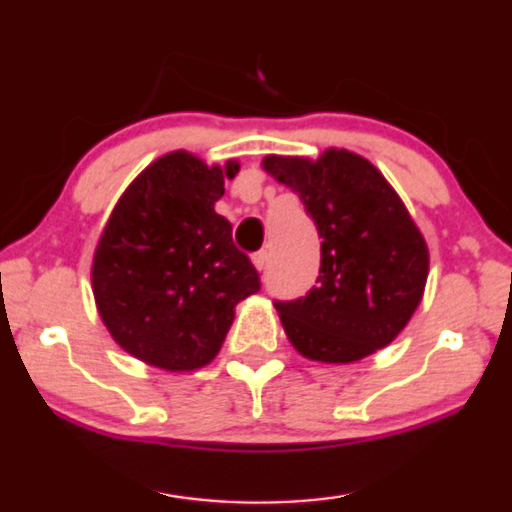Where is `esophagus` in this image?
<instances>
[{"label": "esophagus", "mask_w": 512, "mask_h": 512, "mask_svg": "<svg viewBox=\"0 0 512 512\" xmlns=\"http://www.w3.org/2000/svg\"><path fill=\"white\" fill-rule=\"evenodd\" d=\"M253 264L259 271H264L266 264H269V253H266V250H259V253L253 255Z\"/></svg>", "instance_id": "esophagus-1"}]
</instances>
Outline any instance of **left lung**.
Wrapping results in <instances>:
<instances>
[{"mask_svg": "<svg viewBox=\"0 0 512 512\" xmlns=\"http://www.w3.org/2000/svg\"><path fill=\"white\" fill-rule=\"evenodd\" d=\"M299 194L320 243V276L304 297L273 301L294 348L318 362H357L392 341L415 313L429 255L397 192L364 157L327 150L318 162L266 157Z\"/></svg>", "mask_w": 512, "mask_h": 512, "instance_id": "left-lung-1", "label": "left lung"}]
</instances>
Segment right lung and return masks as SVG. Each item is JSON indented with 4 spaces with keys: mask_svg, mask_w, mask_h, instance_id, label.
<instances>
[{
    "mask_svg": "<svg viewBox=\"0 0 512 512\" xmlns=\"http://www.w3.org/2000/svg\"><path fill=\"white\" fill-rule=\"evenodd\" d=\"M239 164L208 169L187 153L150 164L127 187L99 241L92 287L99 315L129 355L192 371L218 355L234 306L259 273L215 213Z\"/></svg>",
    "mask_w": 512,
    "mask_h": 512,
    "instance_id": "obj_1",
    "label": "right lung"
}]
</instances>
